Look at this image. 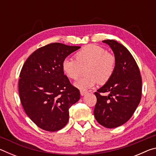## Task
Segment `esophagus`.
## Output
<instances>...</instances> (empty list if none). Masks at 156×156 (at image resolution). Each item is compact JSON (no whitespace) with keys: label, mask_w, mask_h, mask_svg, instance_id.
<instances>
[{"label":"esophagus","mask_w":156,"mask_h":156,"mask_svg":"<svg viewBox=\"0 0 156 156\" xmlns=\"http://www.w3.org/2000/svg\"><path fill=\"white\" fill-rule=\"evenodd\" d=\"M87 94V91H80V94L81 96H84V95Z\"/></svg>","instance_id":"esophagus-1"}]
</instances>
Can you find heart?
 Listing matches in <instances>:
<instances>
[{
    "label": "heart",
    "mask_w": 156,
    "mask_h": 156,
    "mask_svg": "<svg viewBox=\"0 0 156 156\" xmlns=\"http://www.w3.org/2000/svg\"><path fill=\"white\" fill-rule=\"evenodd\" d=\"M75 60L66 58L62 62V69L69 78L76 80L82 67H86L88 76L79 78L74 83L76 87L87 91L98 83H107L112 77L115 69V59L102 47L88 44L76 53Z\"/></svg>",
    "instance_id": "obj_1"
}]
</instances>
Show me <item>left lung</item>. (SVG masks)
Returning <instances> with one entry per match:
<instances>
[{
  "label": "left lung",
  "instance_id": "1",
  "mask_svg": "<svg viewBox=\"0 0 156 156\" xmlns=\"http://www.w3.org/2000/svg\"><path fill=\"white\" fill-rule=\"evenodd\" d=\"M115 55L112 77L94 94L97 102L94 116L107 128H115L130 119L140 102L142 78L138 65L129 50L114 40H105ZM103 93H107L104 96Z\"/></svg>",
  "mask_w": 156,
  "mask_h": 156
}]
</instances>
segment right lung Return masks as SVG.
Listing matches in <instances>:
<instances>
[{
    "label": "right lung",
    "mask_w": 156,
    "mask_h": 156,
    "mask_svg": "<svg viewBox=\"0 0 156 156\" xmlns=\"http://www.w3.org/2000/svg\"><path fill=\"white\" fill-rule=\"evenodd\" d=\"M54 43L40 47L26 60L20 73L18 92L25 113L43 130L56 131L67 125L69 109L80 99V91L71 84L62 62L80 49Z\"/></svg>",
    "instance_id": "add662e5"
}]
</instances>
